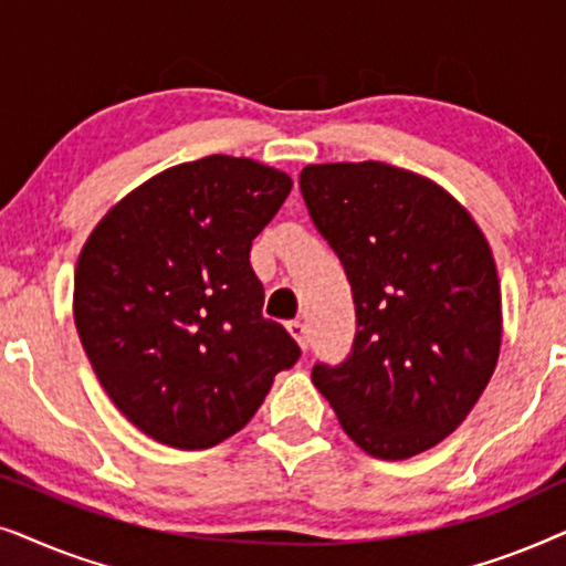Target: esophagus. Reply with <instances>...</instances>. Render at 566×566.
<instances>
[{
  "instance_id": "obj_1",
  "label": "esophagus",
  "mask_w": 566,
  "mask_h": 566,
  "mask_svg": "<svg viewBox=\"0 0 566 566\" xmlns=\"http://www.w3.org/2000/svg\"><path fill=\"white\" fill-rule=\"evenodd\" d=\"M289 332L298 339V345L306 350V347H308V329H306V324L301 322V319H293V322H289Z\"/></svg>"
}]
</instances>
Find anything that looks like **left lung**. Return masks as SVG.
<instances>
[{"mask_svg":"<svg viewBox=\"0 0 566 566\" xmlns=\"http://www.w3.org/2000/svg\"><path fill=\"white\" fill-rule=\"evenodd\" d=\"M314 227L343 262L355 337L312 381L374 459L428 451L467 420L497 366L502 319L492 250L436 182L384 165H308Z\"/></svg>","mask_w":566,"mask_h":566,"instance_id":"left-lung-1","label":"left lung"}]
</instances>
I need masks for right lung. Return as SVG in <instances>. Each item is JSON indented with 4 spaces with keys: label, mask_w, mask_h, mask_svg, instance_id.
<instances>
[{
    "label": "right lung",
    "mask_w": 566,
    "mask_h": 566,
    "mask_svg": "<svg viewBox=\"0 0 566 566\" xmlns=\"http://www.w3.org/2000/svg\"><path fill=\"white\" fill-rule=\"evenodd\" d=\"M293 188L244 157L151 177L92 231L74 322L113 405L159 443L200 451L242 430L301 347L262 316L252 239Z\"/></svg>",
    "instance_id": "1"
}]
</instances>
